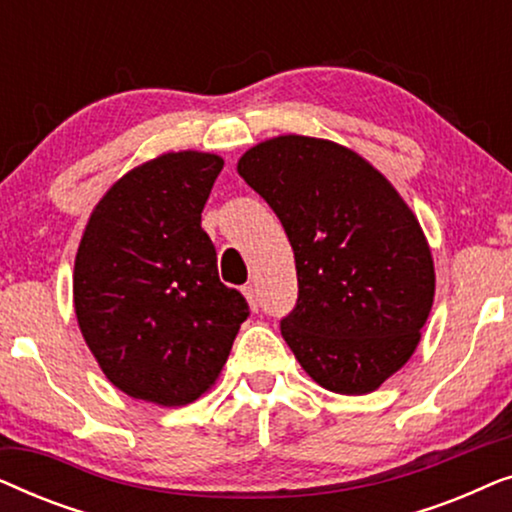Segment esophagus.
I'll return each mask as SVG.
<instances>
[{
    "label": "esophagus",
    "instance_id": "34e87169",
    "mask_svg": "<svg viewBox=\"0 0 512 512\" xmlns=\"http://www.w3.org/2000/svg\"><path fill=\"white\" fill-rule=\"evenodd\" d=\"M242 293H244V298H247V303H249V307L251 310H258V298H256V289H254V284H247V286H242Z\"/></svg>",
    "mask_w": 512,
    "mask_h": 512
}]
</instances>
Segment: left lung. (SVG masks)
<instances>
[{
    "label": "left lung",
    "mask_w": 512,
    "mask_h": 512,
    "mask_svg": "<svg viewBox=\"0 0 512 512\" xmlns=\"http://www.w3.org/2000/svg\"><path fill=\"white\" fill-rule=\"evenodd\" d=\"M237 174L279 216L296 258L286 345L333 394L380 389L415 354L436 296L431 247L408 202L366 158L319 137L258 142Z\"/></svg>",
    "instance_id": "1"
}]
</instances>
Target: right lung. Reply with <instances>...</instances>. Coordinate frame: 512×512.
I'll return each mask as SVG.
<instances>
[{
    "label": "right lung",
    "mask_w": 512,
    "mask_h": 512,
    "mask_svg": "<svg viewBox=\"0 0 512 512\" xmlns=\"http://www.w3.org/2000/svg\"><path fill=\"white\" fill-rule=\"evenodd\" d=\"M223 170L205 151L132 167L97 202L74 258V312L107 380L177 408L219 380L249 305L221 284L202 209Z\"/></svg>",
    "instance_id": "1"
}]
</instances>
